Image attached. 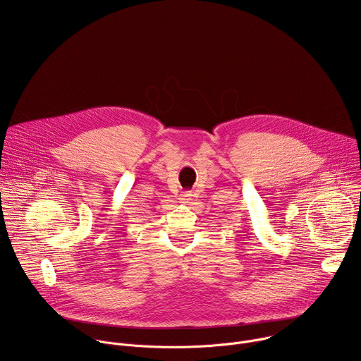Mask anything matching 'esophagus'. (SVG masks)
Returning <instances> with one entry per match:
<instances>
[{
	"label": "esophagus",
	"instance_id": "esophagus-1",
	"mask_svg": "<svg viewBox=\"0 0 361 361\" xmlns=\"http://www.w3.org/2000/svg\"><path fill=\"white\" fill-rule=\"evenodd\" d=\"M180 200H181V202H187V200H190V198H188L187 194H181V198H180Z\"/></svg>",
	"mask_w": 361,
	"mask_h": 361
}]
</instances>
